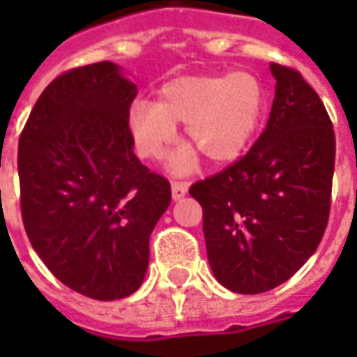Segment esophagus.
<instances>
[{"label": "esophagus", "mask_w": 357, "mask_h": 357, "mask_svg": "<svg viewBox=\"0 0 357 357\" xmlns=\"http://www.w3.org/2000/svg\"><path fill=\"white\" fill-rule=\"evenodd\" d=\"M187 189H189V185H187L185 181H172V199L174 201L183 199L187 195Z\"/></svg>", "instance_id": "obj_1"}]
</instances>
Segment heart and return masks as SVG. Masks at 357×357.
Instances as JSON below:
<instances>
[{"label": "heart", "mask_w": 357, "mask_h": 357, "mask_svg": "<svg viewBox=\"0 0 357 357\" xmlns=\"http://www.w3.org/2000/svg\"><path fill=\"white\" fill-rule=\"evenodd\" d=\"M264 110V88L255 74H201L166 82L155 102H135L128 128L137 155L160 158L176 137V124L191 145L170 156V170L187 174L199 153L214 164L239 158L255 135Z\"/></svg>", "instance_id": "b5f03b06"}]
</instances>
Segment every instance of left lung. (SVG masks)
<instances>
[{"label":"left lung","mask_w":357,"mask_h":357,"mask_svg":"<svg viewBox=\"0 0 357 357\" xmlns=\"http://www.w3.org/2000/svg\"><path fill=\"white\" fill-rule=\"evenodd\" d=\"M269 68L277 84L266 130L237 162L189 189L202 206L212 273L239 294L291 279L329 222L333 122L298 70L277 63Z\"/></svg>","instance_id":"left-lung-1"}]
</instances>
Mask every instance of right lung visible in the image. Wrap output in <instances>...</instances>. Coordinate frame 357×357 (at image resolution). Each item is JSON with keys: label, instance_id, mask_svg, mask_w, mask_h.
<instances>
[{"label": "right lung", "instance_id": "right-lung-1", "mask_svg": "<svg viewBox=\"0 0 357 357\" xmlns=\"http://www.w3.org/2000/svg\"><path fill=\"white\" fill-rule=\"evenodd\" d=\"M135 84L102 61L43 89L19 139L22 224L61 283L95 300L130 296L149 266V237L168 179L143 166L128 128Z\"/></svg>", "mask_w": 357, "mask_h": 357}]
</instances>
